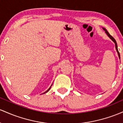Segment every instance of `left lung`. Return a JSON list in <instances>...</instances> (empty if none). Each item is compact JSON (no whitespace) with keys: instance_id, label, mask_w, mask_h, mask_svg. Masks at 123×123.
Here are the masks:
<instances>
[{"instance_id":"1","label":"left lung","mask_w":123,"mask_h":123,"mask_svg":"<svg viewBox=\"0 0 123 123\" xmlns=\"http://www.w3.org/2000/svg\"><path fill=\"white\" fill-rule=\"evenodd\" d=\"M103 30H105V32L106 33V34H107V35H108V37H109V38H110V39H111V40H112L113 41V42H114V43H115V46H116V50H117V53H118V57H119V58L120 59V53H119V52H118V48H117V42H116V40L114 39V38H113V37H112V36L111 35H110V34L108 32H107V30H106L105 28H103Z\"/></svg>"}]
</instances>
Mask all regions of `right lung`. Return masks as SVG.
<instances>
[{
	"mask_svg": "<svg viewBox=\"0 0 123 123\" xmlns=\"http://www.w3.org/2000/svg\"><path fill=\"white\" fill-rule=\"evenodd\" d=\"M51 86H52V85H51ZM51 86H50V88H49V89H48V90H47V91H46V92H44V93H46V92H48V91H49V89H50Z\"/></svg>",
	"mask_w": 123,
	"mask_h": 123,
	"instance_id": "obj_1",
	"label": "right lung"
}]
</instances>
